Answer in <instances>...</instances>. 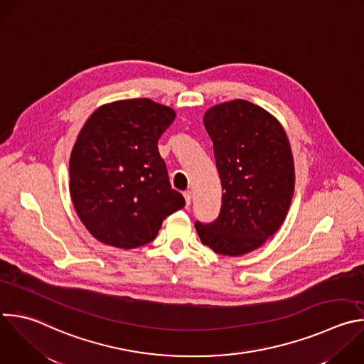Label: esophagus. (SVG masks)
Returning a JSON list of instances; mask_svg holds the SVG:
<instances>
[{"label":"esophagus","mask_w":364,"mask_h":364,"mask_svg":"<svg viewBox=\"0 0 364 364\" xmlns=\"http://www.w3.org/2000/svg\"><path fill=\"white\" fill-rule=\"evenodd\" d=\"M184 198H186V204H187V207H188L190 203H191V191H190V190L184 191Z\"/></svg>","instance_id":"obj_1"}]
</instances>
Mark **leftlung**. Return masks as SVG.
<instances>
[{
	"label": "left lung",
	"mask_w": 364,
	"mask_h": 364,
	"mask_svg": "<svg viewBox=\"0 0 364 364\" xmlns=\"http://www.w3.org/2000/svg\"><path fill=\"white\" fill-rule=\"evenodd\" d=\"M203 121L224 193L218 218L196 230L214 253L245 256L286 220L296 181L291 146L280 121L247 100L213 105Z\"/></svg>",
	"instance_id": "obj_1"
}]
</instances>
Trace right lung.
<instances>
[{"instance_id":"obj_1","label":"right lung","mask_w":364,"mask_h":364,"mask_svg":"<svg viewBox=\"0 0 364 364\" xmlns=\"http://www.w3.org/2000/svg\"><path fill=\"white\" fill-rule=\"evenodd\" d=\"M174 118L171 107L150 98L107 102L87 118L70 157V196L100 243L144 246L166 217L186 205L157 147Z\"/></svg>"}]
</instances>
